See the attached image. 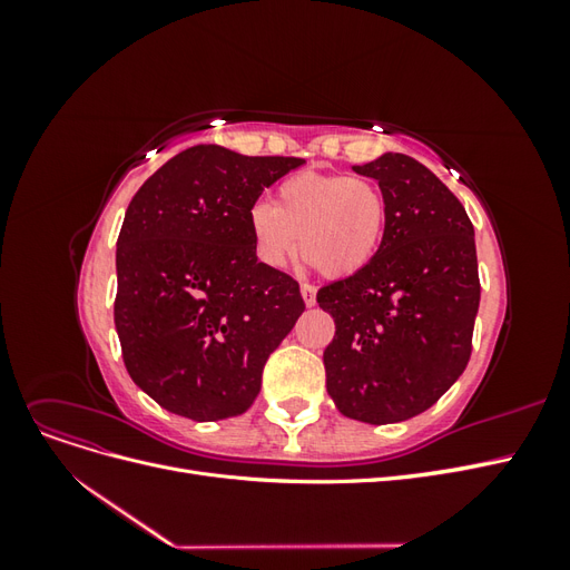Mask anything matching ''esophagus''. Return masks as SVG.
<instances>
[{
  "instance_id": "34e87169",
  "label": "esophagus",
  "mask_w": 570,
  "mask_h": 570,
  "mask_svg": "<svg viewBox=\"0 0 570 570\" xmlns=\"http://www.w3.org/2000/svg\"><path fill=\"white\" fill-rule=\"evenodd\" d=\"M302 299L306 306H314L316 304V287L308 285V283H302Z\"/></svg>"
}]
</instances>
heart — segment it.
<instances>
[{"instance_id": "heart-1", "label": "heart", "mask_w": 570, "mask_h": 570, "mask_svg": "<svg viewBox=\"0 0 570 570\" xmlns=\"http://www.w3.org/2000/svg\"><path fill=\"white\" fill-rule=\"evenodd\" d=\"M247 218L256 256L266 266L283 268L299 237L306 264L327 278H350L381 252L390 202L371 178L304 170L281 183L273 206L256 202Z\"/></svg>"}]
</instances>
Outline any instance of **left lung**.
Returning a JSON list of instances; mask_svg holds the SVG:
<instances>
[{
    "label": "left lung",
    "instance_id": "1",
    "mask_svg": "<svg viewBox=\"0 0 570 570\" xmlns=\"http://www.w3.org/2000/svg\"><path fill=\"white\" fill-rule=\"evenodd\" d=\"M352 168L383 187L390 226L364 271L318 289L335 321L325 385L342 416L400 423L433 406L471 358L480 304L473 223L450 187L406 154Z\"/></svg>",
    "mask_w": 570,
    "mask_h": 570
}]
</instances>
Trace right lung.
<instances>
[{
  "instance_id": "1",
  "label": "right lung",
  "mask_w": 570,
  "mask_h": 570,
  "mask_svg": "<svg viewBox=\"0 0 570 570\" xmlns=\"http://www.w3.org/2000/svg\"><path fill=\"white\" fill-rule=\"evenodd\" d=\"M295 157L189 147L145 180L116 243V333L132 383L199 423L245 413L304 312L299 283L256 258L249 209Z\"/></svg>"
}]
</instances>
